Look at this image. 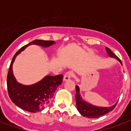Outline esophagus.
I'll return each mask as SVG.
<instances>
[{"mask_svg": "<svg viewBox=\"0 0 131 131\" xmlns=\"http://www.w3.org/2000/svg\"><path fill=\"white\" fill-rule=\"evenodd\" d=\"M73 73L71 71L67 72L65 74H64V78L63 80L64 81H68V80H69L71 78L73 77Z\"/></svg>", "mask_w": 131, "mask_h": 131, "instance_id": "34e87169", "label": "esophagus"}]
</instances>
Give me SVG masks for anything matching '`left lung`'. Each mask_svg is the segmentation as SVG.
<instances>
[{"label": "left lung", "mask_w": 131, "mask_h": 131, "mask_svg": "<svg viewBox=\"0 0 131 131\" xmlns=\"http://www.w3.org/2000/svg\"><path fill=\"white\" fill-rule=\"evenodd\" d=\"M106 51L110 57L115 58L117 59L120 63L122 64V62L118 56H116L113 52H112L110 49L108 47H105ZM76 94H75V100H76V105L77 108L80 114L84 117H86L88 118H96L101 117V116L105 115L108 112H111L114 110L117 103L111 107H98V106L92 105V104L88 103L86 101H84L82 98L80 93V88L78 86H76Z\"/></svg>", "instance_id": "left-lung-1"}]
</instances>
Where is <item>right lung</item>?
Segmentation results:
<instances>
[{"instance_id": "obj_1", "label": "right lung", "mask_w": 131, "mask_h": 131, "mask_svg": "<svg viewBox=\"0 0 131 131\" xmlns=\"http://www.w3.org/2000/svg\"><path fill=\"white\" fill-rule=\"evenodd\" d=\"M55 43L53 41L35 40L24 45L13 56L7 74V84L8 94L11 101L27 112H41L49 103L57 88L62 84L63 75H47L40 82L30 86H25L16 81L13 73V63L15 58L30 45H37L46 47Z\"/></svg>"}]
</instances>
